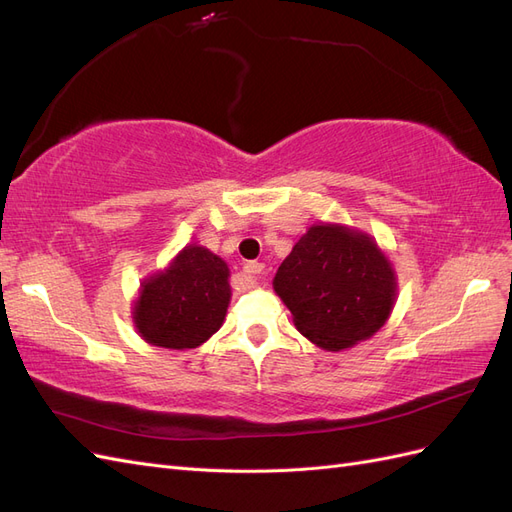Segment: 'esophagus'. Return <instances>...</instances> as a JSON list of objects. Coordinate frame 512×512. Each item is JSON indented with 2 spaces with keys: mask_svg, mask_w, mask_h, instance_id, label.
<instances>
[{
  "mask_svg": "<svg viewBox=\"0 0 512 512\" xmlns=\"http://www.w3.org/2000/svg\"><path fill=\"white\" fill-rule=\"evenodd\" d=\"M262 271H265V265H262V262H247V265L243 267V275H245L247 284L256 286L260 282V273Z\"/></svg>",
  "mask_w": 512,
  "mask_h": 512,
  "instance_id": "34e87169",
  "label": "esophagus"
}]
</instances>
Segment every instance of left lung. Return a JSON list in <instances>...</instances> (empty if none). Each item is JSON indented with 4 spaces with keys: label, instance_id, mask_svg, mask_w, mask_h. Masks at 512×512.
<instances>
[{
    "label": "left lung",
    "instance_id": "left-lung-1",
    "mask_svg": "<svg viewBox=\"0 0 512 512\" xmlns=\"http://www.w3.org/2000/svg\"><path fill=\"white\" fill-rule=\"evenodd\" d=\"M297 331L327 352L376 335L397 301L391 258L365 230L316 222L294 243L273 277Z\"/></svg>",
    "mask_w": 512,
    "mask_h": 512
}]
</instances>
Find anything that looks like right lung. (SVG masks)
<instances>
[{
    "label": "right lung",
    "mask_w": 512,
    "mask_h": 512,
    "mask_svg": "<svg viewBox=\"0 0 512 512\" xmlns=\"http://www.w3.org/2000/svg\"><path fill=\"white\" fill-rule=\"evenodd\" d=\"M230 297L226 260L205 245L190 243L164 269L141 282L130 318L147 344L190 350L220 331Z\"/></svg>",
    "instance_id": "add662e5"
}]
</instances>
